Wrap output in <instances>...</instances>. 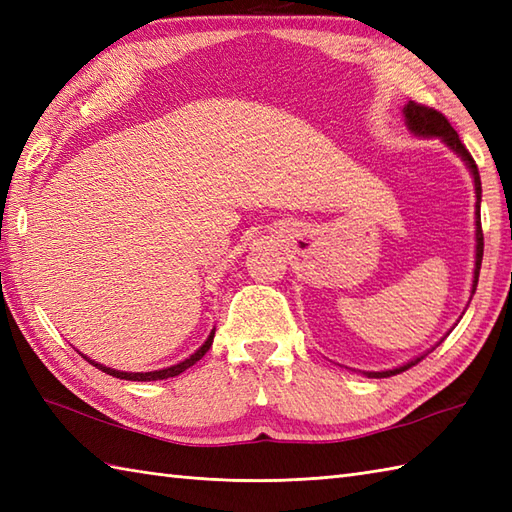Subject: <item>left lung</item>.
<instances>
[{
	"label": "left lung",
	"mask_w": 512,
	"mask_h": 512,
	"mask_svg": "<svg viewBox=\"0 0 512 512\" xmlns=\"http://www.w3.org/2000/svg\"><path fill=\"white\" fill-rule=\"evenodd\" d=\"M402 114H405V123L409 127L411 134L416 136H424V138H440L444 145L449 149H453L455 154H458L464 162L466 167H469L473 182H475V277H473V292L477 288V279H480V268H482V255H484V233H482V220H480V202H482V180H480V171H477V165L473 156L469 154V149L462 145V140L458 136V132L451 127V123L447 121V116L440 114L438 110H433V107L427 105H420V103H413L409 101L405 107H402ZM427 356V354H424ZM424 356L413 358V361L400 365L396 369H387V372H363L367 378H387V376H396L400 372H405V369L418 365Z\"/></svg>",
	"instance_id": "left-lung-1"
}]
</instances>
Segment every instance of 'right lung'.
<instances>
[{
  "mask_svg": "<svg viewBox=\"0 0 512 512\" xmlns=\"http://www.w3.org/2000/svg\"><path fill=\"white\" fill-rule=\"evenodd\" d=\"M213 336H215V330L209 334V339L204 341V345L200 347V350H195L189 358H184L182 363H178V365H171V367H165V369H156V372H118V369H112V367H105V365H101V363H96V361H90L88 356H83L85 361H90L96 369H101V372H105V374H110V376H116V378H123V380H162V378H171V376H178V374H182L184 369H189L191 365H195L200 361V358L209 352V347L213 345Z\"/></svg>",
  "mask_w": 512,
  "mask_h": 512,
  "instance_id": "add662e5",
  "label": "right lung"
}]
</instances>
